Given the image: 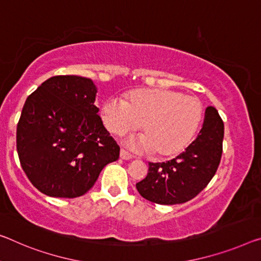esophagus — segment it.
<instances>
[{
  "instance_id": "esophagus-1",
  "label": "esophagus",
  "mask_w": 261,
  "mask_h": 261,
  "mask_svg": "<svg viewBox=\"0 0 261 261\" xmlns=\"http://www.w3.org/2000/svg\"><path fill=\"white\" fill-rule=\"evenodd\" d=\"M120 158H121L122 160H129V159H133L134 155H132L129 151L126 150V149H122L120 150Z\"/></svg>"
}]
</instances>
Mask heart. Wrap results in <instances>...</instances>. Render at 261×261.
Listing matches in <instances>:
<instances>
[{"label":"heart","instance_id":"1","mask_svg":"<svg viewBox=\"0 0 261 261\" xmlns=\"http://www.w3.org/2000/svg\"><path fill=\"white\" fill-rule=\"evenodd\" d=\"M103 125L114 135L139 127V144L159 158L176 155L190 143L203 115L199 99L167 89L129 92L125 101L108 99L102 106Z\"/></svg>","mask_w":261,"mask_h":261}]
</instances>
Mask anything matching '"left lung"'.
Instances as JSON below:
<instances>
[{"instance_id":"1","label":"left lung","mask_w":261,"mask_h":261,"mask_svg":"<svg viewBox=\"0 0 261 261\" xmlns=\"http://www.w3.org/2000/svg\"><path fill=\"white\" fill-rule=\"evenodd\" d=\"M224 122L217 110H205L199 134L170 161L148 163V174L136 189L151 203L172 205L196 197L214 177L223 153Z\"/></svg>"}]
</instances>
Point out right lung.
Here are the masks:
<instances>
[{"instance_id":"1","label":"right lung","mask_w":261,"mask_h":261,"mask_svg":"<svg viewBox=\"0 0 261 261\" xmlns=\"http://www.w3.org/2000/svg\"><path fill=\"white\" fill-rule=\"evenodd\" d=\"M90 78L55 75L28 97L16 132L22 169L36 189L75 198L94 186L120 147L102 125Z\"/></svg>"}]
</instances>
